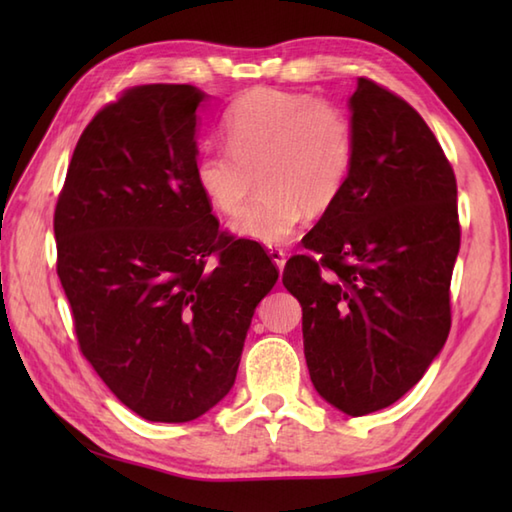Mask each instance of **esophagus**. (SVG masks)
Returning <instances> with one entry per match:
<instances>
[{
    "mask_svg": "<svg viewBox=\"0 0 512 512\" xmlns=\"http://www.w3.org/2000/svg\"><path fill=\"white\" fill-rule=\"evenodd\" d=\"M268 255H270V259H273V264L279 268V273H281V270H284V266H286V253H284V250H281V248H270Z\"/></svg>",
    "mask_w": 512,
    "mask_h": 512,
    "instance_id": "34e87169",
    "label": "esophagus"
}]
</instances>
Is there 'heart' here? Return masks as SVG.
Masks as SVG:
<instances>
[{
  "label": "heart",
  "mask_w": 512,
  "mask_h": 512,
  "mask_svg": "<svg viewBox=\"0 0 512 512\" xmlns=\"http://www.w3.org/2000/svg\"><path fill=\"white\" fill-rule=\"evenodd\" d=\"M224 134L228 147L195 160V182L217 211L235 215L263 180V198L231 224L253 242L286 244L306 213H328L350 180L354 125L330 101L259 88L228 107Z\"/></svg>",
  "instance_id": "1"
}]
</instances>
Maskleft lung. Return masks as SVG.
<instances>
[{
  "label": "left lung",
  "mask_w": 512,
  "mask_h": 512,
  "mask_svg": "<svg viewBox=\"0 0 512 512\" xmlns=\"http://www.w3.org/2000/svg\"><path fill=\"white\" fill-rule=\"evenodd\" d=\"M350 112V180L284 286L301 303L314 389L365 416L405 396L447 343L460 222L453 169L422 116L369 79Z\"/></svg>",
  "instance_id": "obj_1"
}]
</instances>
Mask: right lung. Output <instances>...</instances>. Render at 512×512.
Instances as JSON below:
<instances>
[{"label":"right lung","instance_id":"right-lung-1","mask_svg":"<svg viewBox=\"0 0 512 512\" xmlns=\"http://www.w3.org/2000/svg\"><path fill=\"white\" fill-rule=\"evenodd\" d=\"M206 99L193 85L156 83L103 107L54 211L81 352L151 422L195 420L231 391L250 319L279 279L257 242L220 233L195 182Z\"/></svg>","mask_w":512,"mask_h":512}]
</instances>
